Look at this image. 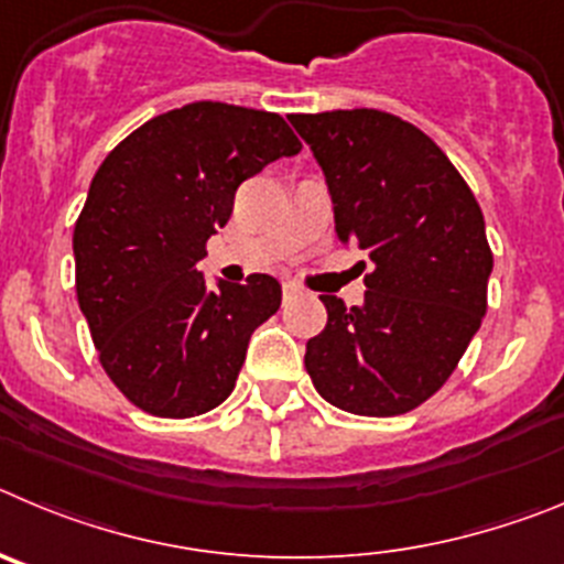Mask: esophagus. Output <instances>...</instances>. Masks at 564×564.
<instances>
[{
    "label": "esophagus",
    "mask_w": 564,
    "mask_h": 564,
    "mask_svg": "<svg viewBox=\"0 0 564 564\" xmlns=\"http://www.w3.org/2000/svg\"><path fill=\"white\" fill-rule=\"evenodd\" d=\"M301 292V286H297V283H292V281H283V297H294V294Z\"/></svg>",
    "instance_id": "obj_1"
}]
</instances>
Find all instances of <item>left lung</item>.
Segmentation results:
<instances>
[{"label": "left lung", "instance_id": "1", "mask_svg": "<svg viewBox=\"0 0 564 564\" xmlns=\"http://www.w3.org/2000/svg\"><path fill=\"white\" fill-rule=\"evenodd\" d=\"M326 174L343 245L368 252L365 303H326L306 343L317 393L357 415H402L449 379L486 314L491 250L478 199L444 151L379 109L292 115Z\"/></svg>", "mask_w": 564, "mask_h": 564}]
</instances>
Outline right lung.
I'll return each mask as SVG.
<instances>
[{
  "label": "right lung",
  "mask_w": 564,
  "mask_h": 564,
  "mask_svg": "<svg viewBox=\"0 0 564 564\" xmlns=\"http://www.w3.org/2000/svg\"><path fill=\"white\" fill-rule=\"evenodd\" d=\"M297 151L281 115L216 100L156 115L109 151L75 221V292L100 365L131 404L191 419L232 393L281 283L250 275L207 289L196 263L238 185Z\"/></svg>",
  "instance_id": "1"
}]
</instances>
